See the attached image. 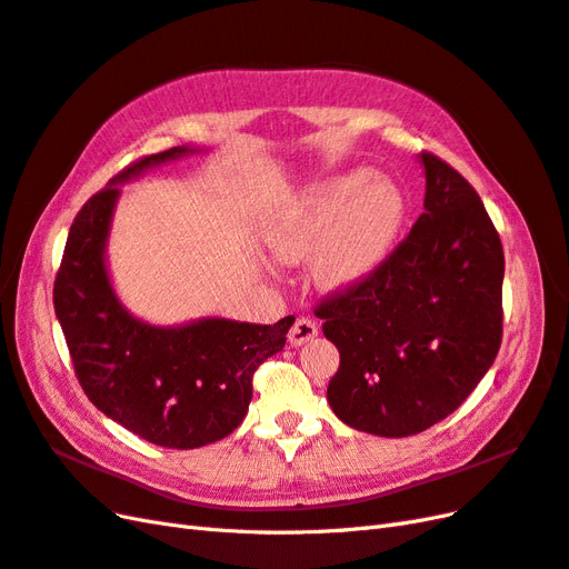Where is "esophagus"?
<instances>
[{"label":"esophagus","mask_w":569,"mask_h":569,"mask_svg":"<svg viewBox=\"0 0 569 569\" xmlns=\"http://www.w3.org/2000/svg\"><path fill=\"white\" fill-rule=\"evenodd\" d=\"M318 337V325L311 318H299L295 325H291V330L287 335L291 347H303L311 339Z\"/></svg>","instance_id":"1"}]
</instances>
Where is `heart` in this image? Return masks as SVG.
<instances>
[{
	"mask_svg": "<svg viewBox=\"0 0 569 569\" xmlns=\"http://www.w3.org/2000/svg\"><path fill=\"white\" fill-rule=\"evenodd\" d=\"M403 220L399 189L351 170L316 182L284 203L263 228L270 256L295 266L313 253V278L325 291L368 280L387 258Z\"/></svg>",
	"mask_w": 569,
	"mask_h": 569,
	"instance_id": "obj_1",
	"label": "heart"
}]
</instances>
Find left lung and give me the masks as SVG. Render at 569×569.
I'll use <instances>...</instances> for the list:
<instances>
[{
    "mask_svg": "<svg viewBox=\"0 0 569 569\" xmlns=\"http://www.w3.org/2000/svg\"><path fill=\"white\" fill-rule=\"evenodd\" d=\"M425 213L368 280L318 306L339 349L327 387L358 432L410 437L468 399L503 332V247L472 184L420 153Z\"/></svg>",
    "mask_w": 569,
    "mask_h": 569,
    "instance_id": "obj_1",
    "label": "left lung"
}]
</instances>
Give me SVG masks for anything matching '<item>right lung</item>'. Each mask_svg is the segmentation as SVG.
Wrapping results in <instances>:
<instances>
[{
  "label": "right lung",
  "mask_w": 569,
  "mask_h": 569,
  "mask_svg": "<svg viewBox=\"0 0 569 569\" xmlns=\"http://www.w3.org/2000/svg\"><path fill=\"white\" fill-rule=\"evenodd\" d=\"M197 147H173L132 163L76 216L54 282V311L88 399L132 435L166 449H199L242 425L251 375L282 351L295 318L251 325L199 318L153 325L118 299L107 244L120 184L178 161Z\"/></svg>",
  "instance_id": "right-lung-1"
}]
</instances>
